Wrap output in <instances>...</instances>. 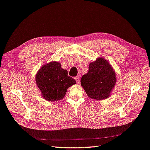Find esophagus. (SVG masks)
Instances as JSON below:
<instances>
[{"label": "esophagus", "mask_w": 150, "mask_h": 150, "mask_svg": "<svg viewBox=\"0 0 150 150\" xmlns=\"http://www.w3.org/2000/svg\"><path fill=\"white\" fill-rule=\"evenodd\" d=\"M75 79L76 82H77V84L80 83V76H77V77H75Z\"/></svg>", "instance_id": "34e87169"}]
</instances>
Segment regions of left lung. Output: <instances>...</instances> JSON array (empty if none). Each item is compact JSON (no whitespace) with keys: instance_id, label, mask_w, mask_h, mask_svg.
<instances>
[{"instance_id":"obj_1","label":"left lung","mask_w":150,"mask_h":150,"mask_svg":"<svg viewBox=\"0 0 150 150\" xmlns=\"http://www.w3.org/2000/svg\"><path fill=\"white\" fill-rule=\"evenodd\" d=\"M117 81L113 68L106 60L97 59L89 64V70L81 80V86L89 97L103 100L110 97Z\"/></svg>"}]
</instances>
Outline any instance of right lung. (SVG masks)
Listing matches in <instances>:
<instances>
[{
  "label": "right lung",
  "instance_id": "1",
  "mask_svg": "<svg viewBox=\"0 0 150 150\" xmlns=\"http://www.w3.org/2000/svg\"><path fill=\"white\" fill-rule=\"evenodd\" d=\"M35 81L44 99L52 102L61 100L68 88L76 83L74 79L68 76L67 70L57 62L44 65L37 72Z\"/></svg>",
  "mask_w": 150,
  "mask_h": 150
}]
</instances>
